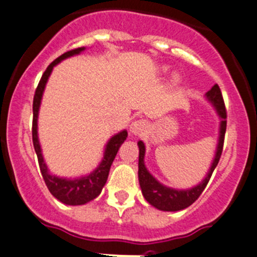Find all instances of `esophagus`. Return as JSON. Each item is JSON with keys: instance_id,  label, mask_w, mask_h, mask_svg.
Segmentation results:
<instances>
[{"instance_id": "34e87169", "label": "esophagus", "mask_w": 257, "mask_h": 257, "mask_svg": "<svg viewBox=\"0 0 257 257\" xmlns=\"http://www.w3.org/2000/svg\"><path fill=\"white\" fill-rule=\"evenodd\" d=\"M145 131H147V123L144 120H136L132 123L131 132L136 134V136H139V134H142Z\"/></svg>"}]
</instances>
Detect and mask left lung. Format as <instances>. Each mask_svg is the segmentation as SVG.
<instances>
[{"label": "left lung", "mask_w": 257, "mask_h": 257, "mask_svg": "<svg viewBox=\"0 0 257 257\" xmlns=\"http://www.w3.org/2000/svg\"><path fill=\"white\" fill-rule=\"evenodd\" d=\"M206 98L210 103L215 107L217 114L221 118V123H220V136H219V143H217L216 154H215L212 164L210 167L209 173L206 174L205 179L198 184L194 188L188 189V190H177V189L168 188V186L163 185L157 180L147 170L144 164V155H145V147L142 141L138 142L139 147V170H138V178L139 184H141L142 193L145 200L153 205L154 208L163 210V211H179L188 206H190L201 193L204 189L208 185L210 178H211L212 172L216 168L217 163H219L220 157L222 153V147H224V138L225 132H226V108H225L224 99H222L221 90H220L219 85L215 84L211 89L206 93Z\"/></svg>", "instance_id": "8db88e82"}]
</instances>
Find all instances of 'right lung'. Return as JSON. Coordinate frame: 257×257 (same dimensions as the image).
Returning <instances> with one entry per match:
<instances>
[{"label": "right lung", "mask_w": 257, "mask_h": 257, "mask_svg": "<svg viewBox=\"0 0 257 257\" xmlns=\"http://www.w3.org/2000/svg\"><path fill=\"white\" fill-rule=\"evenodd\" d=\"M84 51V47L74 48L72 51L66 52L58 58L54 59L51 64L47 67L45 73L42 74L40 83H38L37 88H36L35 97H33V120H32V141L33 147H35L36 154L38 158V164H40L41 173H42L43 180H45L46 185H47L48 190L51 191L52 195L56 199H58L61 203L66 204V205H83L87 204L88 201L93 200L97 198L102 191L103 186L107 183L108 175H109L110 165H112L114 158H115L116 153H118L120 145L124 143V141L128 137L126 131H121L120 133L115 134L112 137L105 145L104 155L95 170H93L89 175L87 177H80L77 179H66L59 178L56 175L51 174L48 172V168L46 165L45 160H43L42 150H41L40 142H38L37 136V119H38V110H40L41 99H42L43 90H45L46 83H47L49 74H51L52 69L56 64L63 61L64 58L74 56V54H79L80 52Z\"/></svg>", "instance_id": "add662e5"}]
</instances>
